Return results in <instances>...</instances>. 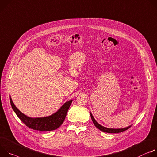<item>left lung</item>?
Returning <instances> with one entry per match:
<instances>
[{"label":"left lung","instance_id":"8db88e82","mask_svg":"<svg viewBox=\"0 0 157 157\" xmlns=\"http://www.w3.org/2000/svg\"><path fill=\"white\" fill-rule=\"evenodd\" d=\"M90 116H91V118L93 121V123L94 124L95 126L98 128L100 130L102 131V132H106V133H120V132H122L124 131H125L127 130V129H128L131 126H128V127H127L125 128H107V127H103L101 125H100L97 121L95 120L94 117H93L92 113L90 112Z\"/></svg>","mask_w":157,"mask_h":157}]
</instances>
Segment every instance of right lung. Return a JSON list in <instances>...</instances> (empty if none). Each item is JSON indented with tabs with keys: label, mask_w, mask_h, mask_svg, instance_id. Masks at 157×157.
Listing matches in <instances>:
<instances>
[{
	"label": "right lung",
	"mask_w": 157,
	"mask_h": 157,
	"mask_svg": "<svg viewBox=\"0 0 157 157\" xmlns=\"http://www.w3.org/2000/svg\"><path fill=\"white\" fill-rule=\"evenodd\" d=\"M9 97L13 110L22 122L30 128L42 132L54 130L58 128L63 122L68 110L72 102V100L66 101L56 112L50 116L32 118L21 112L14 105L10 95Z\"/></svg>",
	"instance_id": "obj_1"
}]
</instances>
